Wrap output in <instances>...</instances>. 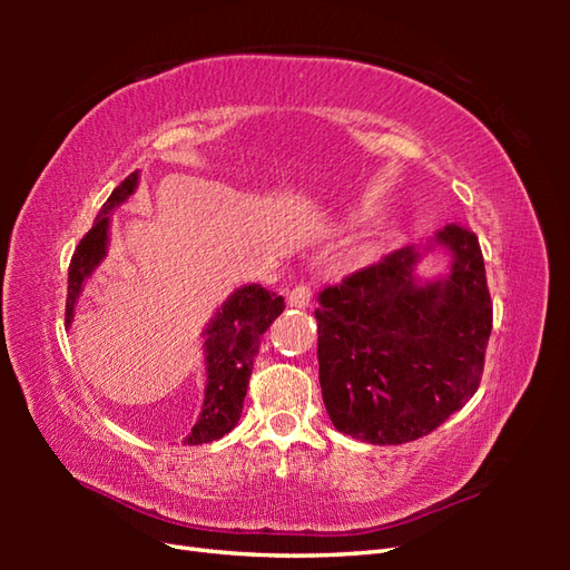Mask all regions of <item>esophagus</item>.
<instances>
[{
	"mask_svg": "<svg viewBox=\"0 0 570 570\" xmlns=\"http://www.w3.org/2000/svg\"><path fill=\"white\" fill-rule=\"evenodd\" d=\"M288 304L294 308H306L311 304V286L308 284H298L288 292Z\"/></svg>",
	"mask_w": 570,
	"mask_h": 570,
	"instance_id": "esophagus-1",
	"label": "esophagus"
}]
</instances>
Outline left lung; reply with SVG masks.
Wrapping results in <instances>:
<instances>
[{
  "instance_id": "1",
  "label": "left lung",
  "mask_w": 570,
  "mask_h": 570,
  "mask_svg": "<svg viewBox=\"0 0 570 570\" xmlns=\"http://www.w3.org/2000/svg\"><path fill=\"white\" fill-rule=\"evenodd\" d=\"M433 245L453 254L435 282H419L421 252L404 247L318 294L323 404L345 435L416 441L478 392L492 331L485 259L460 225L439 229Z\"/></svg>"
}]
</instances>
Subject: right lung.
I'll return each instance as SVG.
<instances>
[{
	"mask_svg": "<svg viewBox=\"0 0 570 570\" xmlns=\"http://www.w3.org/2000/svg\"><path fill=\"white\" fill-rule=\"evenodd\" d=\"M139 171L129 174L112 196L105 200L92 227L85 233L80 245L72 252L68 266V298L66 321L72 318V308L82 292V284L95 272L110 242V213L122 205L137 190ZM284 311V298L266 292L259 284L242 286L229 296L223 308L205 328V399L196 426L186 435L188 445H200L223 439L237 426L245 404L247 384L252 377L254 355H257L264 331L269 328L278 313Z\"/></svg>",
	"mask_w": 570,
	"mask_h": 570,
	"instance_id": "add662e5",
	"label": "right lung"
}]
</instances>
